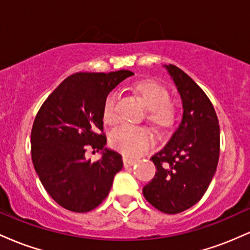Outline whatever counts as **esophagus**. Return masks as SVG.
<instances>
[{"label": "esophagus", "instance_id": "obj_1", "mask_svg": "<svg viewBox=\"0 0 250 250\" xmlns=\"http://www.w3.org/2000/svg\"><path fill=\"white\" fill-rule=\"evenodd\" d=\"M135 163H136V160L123 157V165H125V167H130V166H134Z\"/></svg>", "mask_w": 250, "mask_h": 250}]
</instances>
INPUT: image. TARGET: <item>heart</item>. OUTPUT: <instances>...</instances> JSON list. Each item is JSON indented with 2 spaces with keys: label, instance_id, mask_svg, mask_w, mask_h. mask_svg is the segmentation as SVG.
<instances>
[{
  "label": "heart",
  "instance_id": "obj_1",
  "mask_svg": "<svg viewBox=\"0 0 250 250\" xmlns=\"http://www.w3.org/2000/svg\"><path fill=\"white\" fill-rule=\"evenodd\" d=\"M136 91L149 109V120L157 127H169L174 122L175 110L169 103V93L161 83L143 81L136 85ZM117 91H110L103 102L102 115L105 123L117 120ZM110 143L125 156H141L154 146V139L148 129L130 125H121L110 134Z\"/></svg>",
  "mask_w": 250,
  "mask_h": 250
}]
</instances>
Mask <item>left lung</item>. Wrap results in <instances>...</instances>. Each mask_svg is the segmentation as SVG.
I'll use <instances>...</instances> for the list:
<instances>
[{"label": "left lung", "mask_w": 250, "mask_h": 250, "mask_svg": "<svg viewBox=\"0 0 250 250\" xmlns=\"http://www.w3.org/2000/svg\"><path fill=\"white\" fill-rule=\"evenodd\" d=\"M165 67L182 100V120L150 159L157 171L142 191L157 210L177 214L199 202L210 185L220 156V125L210 100L194 80L176 65Z\"/></svg>", "instance_id": "8db88e82"}]
</instances>
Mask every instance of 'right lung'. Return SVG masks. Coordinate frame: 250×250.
<instances>
[{
  "label": "right lung",
  "instance_id": "1",
  "mask_svg": "<svg viewBox=\"0 0 250 250\" xmlns=\"http://www.w3.org/2000/svg\"><path fill=\"white\" fill-rule=\"evenodd\" d=\"M131 75L129 70L73 74L40 108L31 129V160L43 187L64 209L93 210L122 169L121 155L104 147L102 109L108 94ZM89 147L103 150L100 162L85 159Z\"/></svg>",
  "mask_w": 250,
  "mask_h": 250
}]
</instances>
